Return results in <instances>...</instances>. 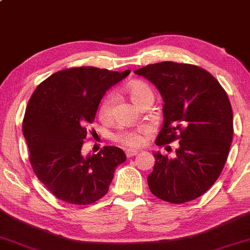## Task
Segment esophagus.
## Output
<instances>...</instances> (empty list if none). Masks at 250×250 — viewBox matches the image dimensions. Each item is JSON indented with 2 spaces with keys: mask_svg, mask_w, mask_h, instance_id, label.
I'll return each instance as SVG.
<instances>
[{
  "mask_svg": "<svg viewBox=\"0 0 250 250\" xmlns=\"http://www.w3.org/2000/svg\"><path fill=\"white\" fill-rule=\"evenodd\" d=\"M137 153H139V151L134 150V149H128V150H125V155H127L128 159H130V157L135 156V155H136Z\"/></svg>",
  "mask_w": 250,
  "mask_h": 250,
  "instance_id": "34e87169",
  "label": "esophagus"
}]
</instances>
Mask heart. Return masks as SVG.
Instances as JSON below:
<instances>
[{"instance_id":"1","label":"heart","mask_w":250,"mask_h":250,"mask_svg":"<svg viewBox=\"0 0 250 250\" xmlns=\"http://www.w3.org/2000/svg\"><path fill=\"white\" fill-rule=\"evenodd\" d=\"M127 91L130 96V99L133 100L135 104L142 105V103L148 99H153V90L149 87L147 83L141 82V81H134L130 82L127 85ZM114 103H115V93L108 94L107 96L103 99L100 105L99 114L100 117L103 120H107L111 116L113 113V107ZM148 131V128L141 127L137 129H119L116 133L113 134L111 139L114 141L119 143V145L123 146V147L127 148H136L143 143V135Z\"/></svg>"}]
</instances>
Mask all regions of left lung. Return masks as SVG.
I'll return each mask as SVG.
<instances>
[{
	"label": "left lung",
	"instance_id": "obj_1",
	"mask_svg": "<svg viewBox=\"0 0 250 250\" xmlns=\"http://www.w3.org/2000/svg\"><path fill=\"white\" fill-rule=\"evenodd\" d=\"M159 89L163 125L155 143L179 140L175 156L154 153L148 186L170 203L203 195L219 179L233 141V110L225 89L207 70L187 63L165 61L135 70Z\"/></svg>",
	"mask_w": 250,
	"mask_h": 250
}]
</instances>
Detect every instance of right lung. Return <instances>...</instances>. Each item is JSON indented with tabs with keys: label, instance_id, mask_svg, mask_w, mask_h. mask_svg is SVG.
I'll use <instances>...</instances> for the list:
<instances>
[{
	"label": "right lung",
	"instance_id": "1",
	"mask_svg": "<svg viewBox=\"0 0 250 250\" xmlns=\"http://www.w3.org/2000/svg\"><path fill=\"white\" fill-rule=\"evenodd\" d=\"M129 74L69 68L45 79L31 95L22 123L29 161L37 179L59 200L85 206L108 193L115 168L125 161V151L104 147L84 157L81 149L105 91Z\"/></svg>",
	"mask_w": 250,
	"mask_h": 250
}]
</instances>
